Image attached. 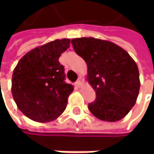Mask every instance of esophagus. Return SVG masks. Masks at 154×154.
<instances>
[{
  "label": "esophagus",
  "mask_w": 154,
  "mask_h": 154,
  "mask_svg": "<svg viewBox=\"0 0 154 154\" xmlns=\"http://www.w3.org/2000/svg\"><path fill=\"white\" fill-rule=\"evenodd\" d=\"M76 84V85L77 86H78V87H80L81 86V85H82V80H81V77H79V78L77 79V81L75 83Z\"/></svg>",
  "instance_id": "1"
}]
</instances>
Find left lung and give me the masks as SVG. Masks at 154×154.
I'll use <instances>...</instances> for the list:
<instances>
[{
	"label": "left lung",
	"instance_id": "1",
	"mask_svg": "<svg viewBox=\"0 0 154 154\" xmlns=\"http://www.w3.org/2000/svg\"><path fill=\"white\" fill-rule=\"evenodd\" d=\"M87 65L86 80L96 99L88 108L97 119L115 122L136 104L140 89L138 68L131 56L112 42L94 37L71 40Z\"/></svg>",
	"mask_w": 154,
	"mask_h": 154
}]
</instances>
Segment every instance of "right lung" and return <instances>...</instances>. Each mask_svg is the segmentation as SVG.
<instances>
[{"label": "right lung", "mask_w": 154, "mask_h": 154, "mask_svg": "<svg viewBox=\"0 0 154 154\" xmlns=\"http://www.w3.org/2000/svg\"><path fill=\"white\" fill-rule=\"evenodd\" d=\"M70 44L57 39L36 47L17 62L11 79V94L20 111L36 122H50L65 110L74 87L67 84L59 58Z\"/></svg>", "instance_id": "obj_1"}]
</instances>
